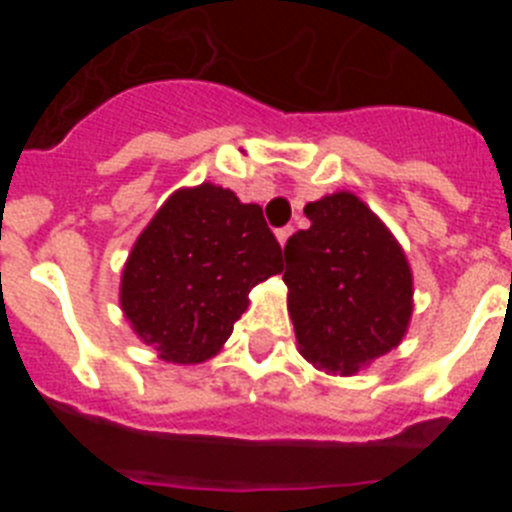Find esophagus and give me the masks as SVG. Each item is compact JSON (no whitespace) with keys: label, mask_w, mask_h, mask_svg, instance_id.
<instances>
[{"label":"esophagus","mask_w":512,"mask_h":512,"mask_svg":"<svg viewBox=\"0 0 512 512\" xmlns=\"http://www.w3.org/2000/svg\"><path fill=\"white\" fill-rule=\"evenodd\" d=\"M292 230H295V228H292V225H287V228L277 230V241H279V243H282V246H284V243H287V241H289V235H292Z\"/></svg>","instance_id":"34e87169"}]
</instances>
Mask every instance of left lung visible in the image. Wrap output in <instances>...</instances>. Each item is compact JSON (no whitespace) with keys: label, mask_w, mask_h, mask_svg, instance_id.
<instances>
[{"label":"left lung","mask_w":512,"mask_h":512,"mask_svg":"<svg viewBox=\"0 0 512 512\" xmlns=\"http://www.w3.org/2000/svg\"><path fill=\"white\" fill-rule=\"evenodd\" d=\"M310 228L284 246L297 348L325 374L361 372L390 354L413 318V269L382 217L354 192L307 202Z\"/></svg>","instance_id":"left-lung-1"}]
</instances>
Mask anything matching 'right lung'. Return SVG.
<instances>
[{"instance_id":"right-lung-1","label":"right lung","mask_w":512,"mask_h":512,"mask_svg":"<svg viewBox=\"0 0 512 512\" xmlns=\"http://www.w3.org/2000/svg\"><path fill=\"white\" fill-rule=\"evenodd\" d=\"M282 271L259 205L202 182L158 207L122 266L120 310L169 364H202L225 346L248 292Z\"/></svg>"}]
</instances>
